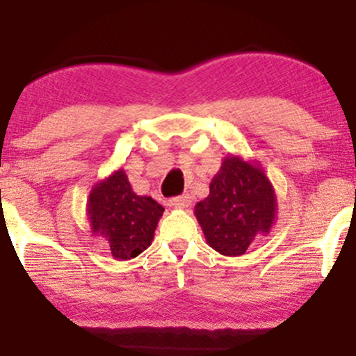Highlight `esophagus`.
<instances>
[{
    "mask_svg": "<svg viewBox=\"0 0 356 356\" xmlns=\"http://www.w3.org/2000/svg\"><path fill=\"white\" fill-rule=\"evenodd\" d=\"M169 203L172 207H179V208H188L192 205V197L188 195V193H184V195H179V197H174L170 198Z\"/></svg>",
    "mask_w": 356,
    "mask_h": 356,
    "instance_id": "esophagus-1",
    "label": "esophagus"
}]
</instances>
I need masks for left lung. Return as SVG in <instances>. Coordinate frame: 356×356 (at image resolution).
Listing matches in <instances>:
<instances>
[{"instance_id":"8db88e82","label":"left lung","mask_w":356,"mask_h":356,"mask_svg":"<svg viewBox=\"0 0 356 356\" xmlns=\"http://www.w3.org/2000/svg\"><path fill=\"white\" fill-rule=\"evenodd\" d=\"M277 193L255 161L227 154L210 182V193L195 205L208 245L221 255L245 254L255 236H267L277 220Z\"/></svg>"}]
</instances>
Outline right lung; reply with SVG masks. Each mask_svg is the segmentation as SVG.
Returning a JSON list of instances; mask_svg holds the SVG:
<instances>
[{
    "mask_svg": "<svg viewBox=\"0 0 356 356\" xmlns=\"http://www.w3.org/2000/svg\"><path fill=\"white\" fill-rule=\"evenodd\" d=\"M88 220L94 236L106 241L115 260H130L153 243L164 208L151 197L136 195L125 170L117 169L91 188Z\"/></svg>",
    "mask_w": 356,
    "mask_h": 356,
    "instance_id": "right-lung-1",
    "label": "right lung"
}]
</instances>
